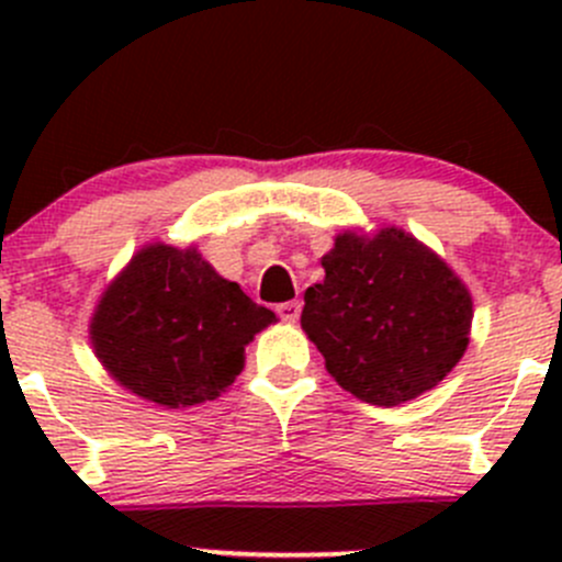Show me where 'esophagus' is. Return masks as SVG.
<instances>
[{
    "label": "esophagus",
    "instance_id": "1",
    "mask_svg": "<svg viewBox=\"0 0 562 562\" xmlns=\"http://www.w3.org/2000/svg\"><path fill=\"white\" fill-rule=\"evenodd\" d=\"M277 315H280L282 321H288V323L299 321V315H302V302H296V299H293V302L277 304Z\"/></svg>",
    "mask_w": 562,
    "mask_h": 562
}]
</instances>
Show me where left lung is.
<instances>
[{
	"label": "left lung",
	"mask_w": 562,
	"mask_h": 562,
	"mask_svg": "<svg viewBox=\"0 0 562 562\" xmlns=\"http://www.w3.org/2000/svg\"><path fill=\"white\" fill-rule=\"evenodd\" d=\"M326 280L304 293L302 328L345 391L391 407L438 386L468 348L473 302L435 252L400 228L342 234Z\"/></svg>",
	"instance_id": "1"
}]
</instances>
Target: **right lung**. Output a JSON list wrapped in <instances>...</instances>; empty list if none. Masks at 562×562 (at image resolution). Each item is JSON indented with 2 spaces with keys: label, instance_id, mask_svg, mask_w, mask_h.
Instances as JSON below:
<instances>
[{
  "label": "right lung",
  "instance_id": "right-lung-1",
  "mask_svg": "<svg viewBox=\"0 0 562 562\" xmlns=\"http://www.w3.org/2000/svg\"><path fill=\"white\" fill-rule=\"evenodd\" d=\"M274 321L195 249H140L103 293L92 345L113 378L144 400H214L241 372L245 345Z\"/></svg>",
  "mask_w": 562,
  "mask_h": 562
}]
</instances>
